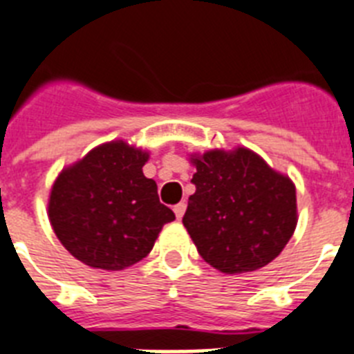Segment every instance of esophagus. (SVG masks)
<instances>
[{
	"label": "esophagus",
	"mask_w": 354,
	"mask_h": 354,
	"mask_svg": "<svg viewBox=\"0 0 354 354\" xmlns=\"http://www.w3.org/2000/svg\"><path fill=\"white\" fill-rule=\"evenodd\" d=\"M174 211H175V216H177V218H183L184 211H186V202H179V204L174 207Z\"/></svg>",
	"instance_id": "obj_1"
}]
</instances>
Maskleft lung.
I'll return each instance as SVG.
<instances>
[{
	"label": "left lung",
	"mask_w": 354,
	"mask_h": 354,
	"mask_svg": "<svg viewBox=\"0 0 354 354\" xmlns=\"http://www.w3.org/2000/svg\"><path fill=\"white\" fill-rule=\"evenodd\" d=\"M197 168L183 223L204 261L243 274L281 254L297 225L295 184L245 147L192 153Z\"/></svg>",
	"instance_id": "obj_1"
}]
</instances>
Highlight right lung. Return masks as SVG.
Returning a JSON list of instances; mask_svg holds the SVG:
<instances>
[{
	"label": "right lung",
	"mask_w": 354,
	"mask_h": 354,
	"mask_svg": "<svg viewBox=\"0 0 354 354\" xmlns=\"http://www.w3.org/2000/svg\"><path fill=\"white\" fill-rule=\"evenodd\" d=\"M150 153L127 141L98 145L51 186L48 218L71 256L102 270H123L147 258L162 225L175 220L143 175Z\"/></svg>",
	"instance_id": "obj_1"
}]
</instances>
